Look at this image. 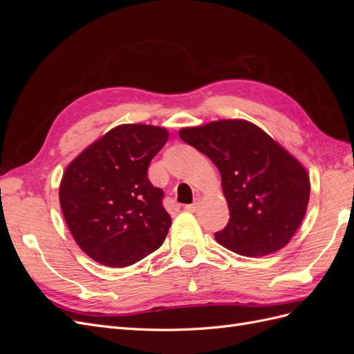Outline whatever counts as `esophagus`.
<instances>
[{
	"label": "esophagus",
	"mask_w": 354,
	"mask_h": 354,
	"mask_svg": "<svg viewBox=\"0 0 354 354\" xmlns=\"http://www.w3.org/2000/svg\"><path fill=\"white\" fill-rule=\"evenodd\" d=\"M199 205H201V199H199V198H195L194 202L189 203V205L185 207V209L189 211V212H196V211L199 209Z\"/></svg>",
	"instance_id": "34e87169"
}]
</instances>
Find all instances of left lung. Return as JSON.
Wrapping results in <instances>:
<instances>
[{
  "mask_svg": "<svg viewBox=\"0 0 354 354\" xmlns=\"http://www.w3.org/2000/svg\"><path fill=\"white\" fill-rule=\"evenodd\" d=\"M178 134L221 174L230 218L216 241L246 257L285 246L306 216L310 181L303 165L248 121H217Z\"/></svg>",
  "mask_w": 354,
  "mask_h": 354,
  "instance_id": "1",
  "label": "left lung"
}]
</instances>
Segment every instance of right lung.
<instances>
[{"label":"right lung","instance_id":"1","mask_svg":"<svg viewBox=\"0 0 354 354\" xmlns=\"http://www.w3.org/2000/svg\"><path fill=\"white\" fill-rule=\"evenodd\" d=\"M167 140L165 128L120 125L66 168L59 190L63 217L94 261L131 266L165 241L171 217L164 190L151 183L147 169Z\"/></svg>","mask_w":354,"mask_h":354}]
</instances>
